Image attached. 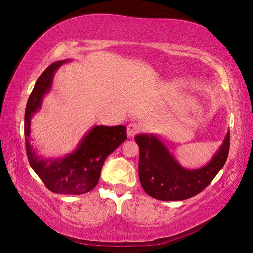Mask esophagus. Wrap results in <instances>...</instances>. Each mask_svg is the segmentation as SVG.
I'll return each instance as SVG.
<instances>
[{"label":"esophagus","instance_id":"34e87169","mask_svg":"<svg viewBox=\"0 0 253 253\" xmlns=\"http://www.w3.org/2000/svg\"><path fill=\"white\" fill-rule=\"evenodd\" d=\"M140 129H142L140 125H138V124H136V123H131L127 126V136L131 138V137H134L137 132H139Z\"/></svg>","mask_w":253,"mask_h":253}]
</instances>
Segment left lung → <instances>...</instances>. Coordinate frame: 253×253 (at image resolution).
<instances>
[{
  "label": "left lung",
  "mask_w": 253,
  "mask_h": 253,
  "mask_svg": "<svg viewBox=\"0 0 253 253\" xmlns=\"http://www.w3.org/2000/svg\"><path fill=\"white\" fill-rule=\"evenodd\" d=\"M135 140L139 147L140 184L149 196L162 201L186 200L202 192L223 168L230 148V132H226L223 144L207 165L187 169L155 135L140 134Z\"/></svg>",
  "instance_id": "obj_1"
}]
</instances>
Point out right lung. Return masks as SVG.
I'll return each instance as SVG.
<instances>
[{
  "instance_id": "add662e5",
  "label": "right lung",
  "mask_w": 253,
  "mask_h": 253,
  "mask_svg": "<svg viewBox=\"0 0 253 253\" xmlns=\"http://www.w3.org/2000/svg\"><path fill=\"white\" fill-rule=\"evenodd\" d=\"M68 60L55 61L42 72L30 95L24 115L27 155L32 169L51 192L58 194H84L99 181L101 168L109 154L127 138L126 127L97 125L85 135L78 147L61 158H41L30 145L31 117L41 108L42 99L52 85L53 75Z\"/></svg>"
}]
</instances>
